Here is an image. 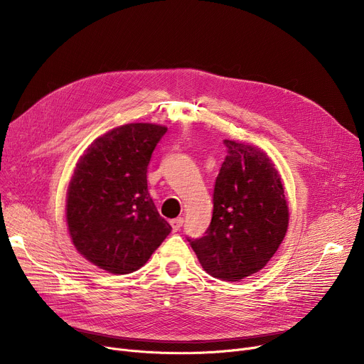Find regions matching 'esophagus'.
Returning a JSON list of instances; mask_svg holds the SVG:
<instances>
[{"label": "esophagus", "mask_w": 364, "mask_h": 364, "mask_svg": "<svg viewBox=\"0 0 364 364\" xmlns=\"http://www.w3.org/2000/svg\"><path fill=\"white\" fill-rule=\"evenodd\" d=\"M183 223H184V220H183L181 217H178V218H174V220H171L172 230H174V232H178L180 228H181V225H183Z\"/></svg>", "instance_id": "1"}]
</instances>
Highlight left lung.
Returning a JSON list of instances; mask_svg holds the SVG:
<instances>
[{"label": "left lung", "mask_w": 364, "mask_h": 364, "mask_svg": "<svg viewBox=\"0 0 364 364\" xmlns=\"http://www.w3.org/2000/svg\"><path fill=\"white\" fill-rule=\"evenodd\" d=\"M224 144L211 224L205 236L187 240L208 274L239 282L276 254L288 230L289 208L279 171L264 150L233 140Z\"/></svg>", "instance_id": "obj_1"}]
</instances>
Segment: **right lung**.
<instances>
[{"instance_id": "1", "label": "right lung", "mask_w": 364, "mask_h": 364, "mask_svg": "<svg viewBox=\"0 0 364 364\" xmlns=\"http://www.w3.org/2000/svg\"><path fill=\"white\" fill-rule=\"evenodd\" d=\"M165 132L155 124L113 128L90 144L73 171L69 235L76 251L109 273L139 270L171 233L147 190V166Z\"/></svg>"}]
</instances>
